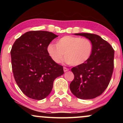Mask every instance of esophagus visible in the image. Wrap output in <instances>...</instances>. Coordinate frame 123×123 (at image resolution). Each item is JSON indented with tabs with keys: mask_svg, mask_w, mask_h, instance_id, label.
<instances>
[{
	"mask_svg": "<svg viewBox=\"0 0 123 123\" xmlns=\"http://www.w3.org/2000/svg\"><path fill=\"white\" fill-rule=\"evenodd\" d=\"M68 70H69L68 68H67L66 67H63V71L66 72V71H68Z\"/></svg>",
	"mask_w": 123,
	"mask_h": 123,
	"instance_id": "obj_1",
	"label": "esophagus"
}]
</instances>
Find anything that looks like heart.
I'll return each instance as SVG.
<instances>
[{
  "label": "heart",
  "instance_id": "1",
  "mask_svg": "<svg viewBox=\"0 0 123 123\" xmlns=\"http://www.w3.org/2000/svg\"><path fill=\"white\" fill-rule=\"evenodd\" d=\"M92 49V42L88 39L65 36L59 39L56 45L50 44L47 47V52L54 62L62 61L65 55L68 63L79 66L89 60Z\"/></svg>",
  "mask_w": 123,
  "mask_h": 123
}]
</instances>
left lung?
I'll list each match as a JSON object with an SVG mask.
<instances>
[{
    "label": "left lung",
    "instance_id": "left-lung-1",
    "mask_svg": "<svg viewBox=\"0 0 123 123\" xmlns=\"http://www.w3.org/2000/svg\"><path fill=\"white\" fill-rule=\"evenodd\" d=\"M92 42L91 55L86 62L72 68L74 79L70 90L77 98L90 99L101 95L108 87L114 68L115 51L108 42L92 33H75Z\"/></svg>",
    "mask_w": 123,
    "mask_h": 123
}]
</instances>
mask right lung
Segmentation results:
<instances>
[{"instance_id": "1", "label": "right lung", "mask_w": 123, "mask_h": 123, "mask_svg": "<svg viewBox=\"0 0 123 123\" xmlns=\"http://www.w3.org/2000/svg\"><path fill=\"white\" fill-rule=\"evenodd\" d=\"M57 37L48 31H29L12 45L10 53L14 77L29 98L42 100L47 97L54 80L64 73L63 66L54 62L47 52L48 46Z\"/></svg>"}]
</instances>
